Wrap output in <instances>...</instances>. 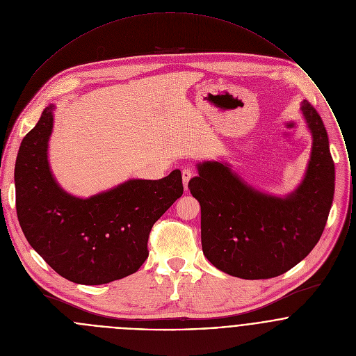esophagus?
<instances>
[{"mask_svg":"<svg viewBox=\"0 0 356 356\" xmlns=\"http://www.w3.org/2000/svg\"><path fill=\"white\" fill-rule=\"evenodd\" d=\"M193 177V171L191 170V168H184L182 170V181H184V188H185V191H188V184H189V181H191V178Z\"/></svg>","mask_w":356,"mask_h":356,"instance_id":"1","label":"esophagus"}]
</instances>
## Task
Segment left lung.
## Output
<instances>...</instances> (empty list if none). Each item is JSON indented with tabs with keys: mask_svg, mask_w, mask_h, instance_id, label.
<instances>
[{
	"mask_svg": "<svg viewBox=\"0 0 356 356\" xmlns=\"http://www.w3.org/2000/svg\"><path fill=\"white\" fill-rule=\"evenodd\" d=\"M300 111L312 148L300 185L284 197L248 185L229 163H197L189 191L202 207V245L220 271L244 278L278 277L300 263L319 241L334 195V163L315 108Z\"/></svg>",
	"mask_w": 356,
	"mask_h": 356,
	"instance_id": "left-lung-1",
	"label": "left lung"
}]
</instances>
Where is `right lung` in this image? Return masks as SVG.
I'll return each mask as SVG.
<instances>
[{
	"label": "right lung",
	"mask_w": 356,
	"mask_h": 356,
	"mask_svg": "<svg viewBox=\"0 0 356 356\" xmlns=\"http://www.w3.org/2000/svg\"><path fill=\"white\" fill-rule=\"evenodd\" d=\"M54 105L23 138L15 164L22 230L51 268L81 285H102L136 273L148 257L154 222L184 193L179 170L161 179H129L81 199L54 179L48 160Z\"/></svg>",
	"instance_id": "right-lung-1"
}]
</instances>
